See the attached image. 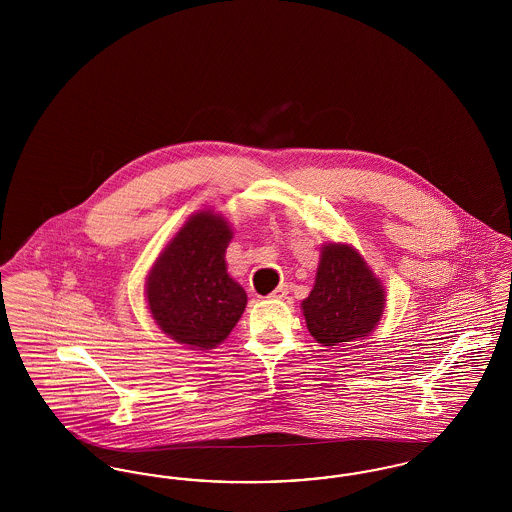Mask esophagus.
<instances>
[{
    "label": "esophagus",
    "instance_id": "34e87169",
    "mask_svg": "<svg viewBox=\"0 0 512 512\" xmlns=\"http://www.w3.org/2000/svg\"><path fill=\"white\" fill-rule=\"evenodd\" d=\"M286 295H288V286L282 284V286H278L274 292L270 293L268 297H270V299H284Z\"/></svg>",
    "mask_w": 512,
    "mask_h": 512
}]
</instances>
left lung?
<instances>
[{"instance_id":"8db88e82","label":"left lung","mask_w":512,"mask_h":512,"mask_svg":"<svg viewBox=\"0 0 512 512\" xmlns=\"http://www.w3.org/2000/svg\"><path fill=\"white\" fill-rule=\"evenodd\" d=\"M386 307V290L349 244L320 249L315 286L301 309L311 336L324 347L365 340Z\"/></svg>"}]
</instances>
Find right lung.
<instances>
[{
  "mask_svg": "<svg viewBox=\"0 0 512 512\" xmlns=\"http://www.w3.org/2000/svg\"><path fill=\"white\" fill-rule=\"evenodd\" d=\"M234 232L215 211L186 220L159 253L146 282L147 307L157 326L190 349H215L247 305L244 288L226 272Z\"/></svg>",
  "mask_w": 512,
  "mask_h": 512,
  "instance_id": "add662e5",
  "label": "right lung"
}]
</instances>
